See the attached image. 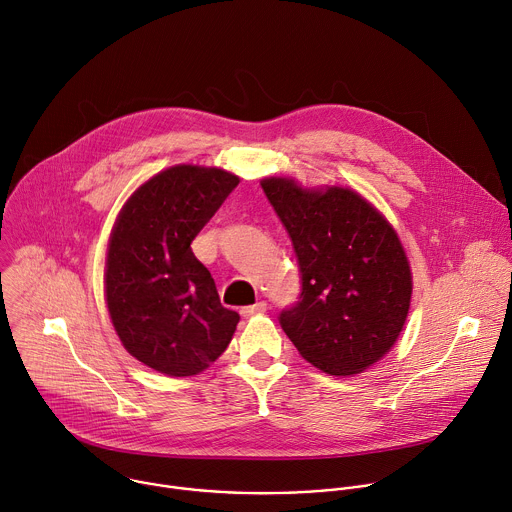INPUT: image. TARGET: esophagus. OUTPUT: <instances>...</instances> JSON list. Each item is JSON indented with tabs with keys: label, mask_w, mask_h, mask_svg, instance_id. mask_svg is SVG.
Masks as SVG:
<instances>
[{
	"label": "esophagus",
	"mask_w": 512,
	"mask_h": 512,
	"mask_svg": "<svg viewBox=\"0 0 512 512\" xmlns=\"http://www.w3.org/2000/svg\"><path fill=\"white\" fill-rule=\"evenodd\" d=\"M265 310H267V304H265V302H257V304H253V306L241 308V314H243L245 318H251V316H255V314H263Z\"/></svg>",
	"instance_id": "1"
}]
</instances>
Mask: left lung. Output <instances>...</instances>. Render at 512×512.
<instances>
[{
    "label": "left lung",
    "mask_w": 512,
    "mask_h": 512,
    "mask_svg": "<svg viewBox=\"0 0 512 512\" xmlns=\"http://www.w3.org/2000/svg\"><path fill=\"white\" fill-rule=\"evenodd\" d=\"M261 188L294 245L300 300L279 324L316 369L350 377L381 360L411 304V269L387 218L358 192L302 188L265 178Z\"/></svg>",
    "instance_id": "obj_1"
}]
</instances>
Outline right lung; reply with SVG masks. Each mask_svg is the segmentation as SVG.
I'll list each match as a JSON object with an SVG mask.
<instances>
[{
    "mask_svg": "<svg viewBox=\"0 0 512 512\" xmlns=\"http://www.w3.org/2000/svg\"><path fill=\"white\" fill-rule=\"evenodd\" d=\"M221 168L180 164L141 184L111 231L105 296L113 328L145 367L192 377L221 356L239 314L218 298L190 243L237 188Z\"/></svg>",
    "mask_w": 512,
    "mask_h": 512,
    "instance_id": "obj_1",
    "label": "right lung"
}]
</instances>
